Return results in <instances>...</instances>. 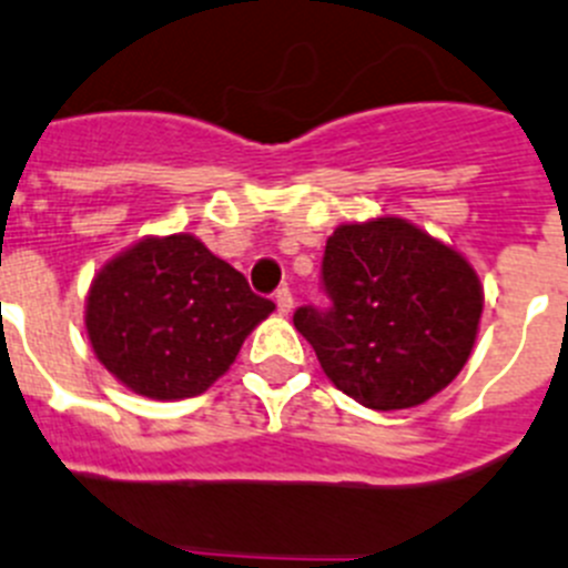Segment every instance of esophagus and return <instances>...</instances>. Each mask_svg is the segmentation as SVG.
I'll list each match as a JSON object with an SVG mask.
<instances>
[{
	"label": "esophagus",
	"instance_id": "34e87169",
	"mask_svg": "<svg viewBox=\"0 0 568 568\" xmlns=\"http://www.w3.org/2000/svg\"><path fill=\"white\" fill-rule=\"evenodd\" d=\"M274 302H277V314L280 316H288L291 308H294V296H291L288 288H280L277 294H274Z\"/></svg>",
	"mask_w": 568,
	"mask_h": 568
}]
</instances>
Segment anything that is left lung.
<instances>
[{
	"mask_svg": "<svg viewBox=\"0 0 568 568\" xmlns=\"http://www.w3.org/2000/svg\"><path fill=\"white\" fill-rule=\"evenodd\" d=\"M322 280L333 308H300L322 373L367 409L426 404L468 364L485 291L468 257L397 215L327 237Z\"/></svg>",
	"mask_w": 568,
	"mask_h": 568,
	"instance_id": "obj_1",
	"label": "left lung"
}]
</instances>
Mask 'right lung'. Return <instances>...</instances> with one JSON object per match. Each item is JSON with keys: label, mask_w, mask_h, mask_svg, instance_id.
<instances>
[{"label": "right lung", "mask_w": 568, "mask_h": 568, "mask_svg": "<svg viewBox=\"0 0 568 568\" xmlns=\"http://www.w3.org/2000/svg\"><path fill=\"white\" fill-rule=\"evenodd\" d=\"M274 311L246 277L190 232L145 235L94 274L87 336L98 362L153 400L210 389Z\"/></svg>", "instance_id": "1"}]
</instances>
